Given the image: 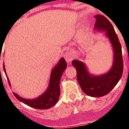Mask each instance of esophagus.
I'll list each match as a JSON object with an SVG mask.
<instances>
[{"instance_id": "34e87169", "label": "esophagus", "mask_w": 129, "mask_h": 129, "mask_svg": "<svg viewBox=\"0 0 129 129\" xmlns=\"http://www.w3.org/2000/svg\"><path fill=\"white\" fill-rule=\"evenodd\" d=\"M63 56H64V58L66 59L67 62H70L73 59V55L69 51H67L65 53Z\"/></svg>"}]
</instances>
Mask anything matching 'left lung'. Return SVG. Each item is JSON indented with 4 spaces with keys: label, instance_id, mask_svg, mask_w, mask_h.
Segmentation results:
<instances>
[{
    "label": "left lung",
    "instance_id": "obj_1",
    "mask_svg": "<svg viewBox=\"0 0 129 129\" xmlns=\"http://www.w3.org/2000/svg\"><path fill=\"white\" fill-rule=\"evenodd\" d=\"M95 29L106 31L114 50V62L107 73L100 76L90 75L85 64L78 60H74L72 64L77 70V78L82 90L91 97H102L109 93L121 78L123 71V60L120 42L113 25L103 15L95 16Z\"/></svg>",
    "mask_w": 129,
    "mask_h": 129
}]
</instances>
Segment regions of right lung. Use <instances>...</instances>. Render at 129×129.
I'll list each match as a JSON object with an SVG mask.
<instances>
[{"mask_svg":"<svg viewBox=\"0 0 129 129\" xmlns=\"http://www.w3.org/2000/svg\"><path fill=\"white\" fill-rule=\"evenodd\" d=\"M67 64L66 60L64 59V58H61L59 63L52 70L51 74L48 88L44 94L37 99L32 100L25 99L19 97L18 94L15 92H13V95L20 102L32 108L42 110L48 109L52 107L58 102V99H59L60 95V80H61V77L63 71L67 68ZM3 70L8 79L9 84L11 86V84L6 75L4 63H3Z\"/></svg>","mask_w":129,"mask_h":129,"instance_id":"1","label":"right lung"}]
</instances>
